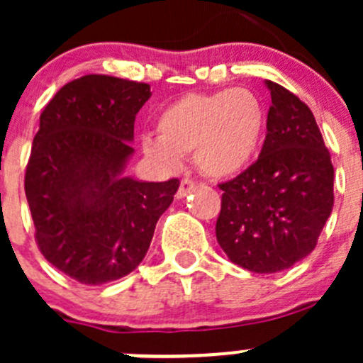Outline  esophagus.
Segmentation results:
<instances>
[{"instance_id": "1", "label": "esophagus", "mask_w": 363, "mask_h": 363, "mask_svg": "<svg viewBox=\"0 0 363 363\" xmlns=\"http://www.w3.org/2000/svg\"><path fill=\"white\" fill-rule=\"evenodd\" d=\"M193 189H195V181H191V179H182L181 181V186H179L177 189V199H184L188 193H191Z\"/></svg>"}]
</instances>
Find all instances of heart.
<instances>
[{"instance_id":"obj_1","label":"heart","mask_w":363,"mask_h":363,"mask_svg":"<svg viewBox=\"0 0 363 363\" xmlns=\"http://www.w3.org/2000/svg\"><path fill=\"white\" fill-rule=\"evenodd\" d=\"M267 113L250 89L189 93L158 113V137L145 135L142 149L161 168L172 170L193 152L202 174L214 179L242 172L258 152Z\"/></svg>"}]
</instances>
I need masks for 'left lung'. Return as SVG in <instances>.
<instances>
[{"label": "left lung", "instance_id": "1", "mask_svg": "<svg viewBox=\"0 0 363 363\" xmlns=\"http://www.w3.org/2000/svg\"><path fill=\"white\" fill-rule=\"evenodd\" d=\"M272 105L258 160L219 184L216 237L230 262L258 274L294 267L316 247L334 207V167L311 108L267 80Z\"/></svg>", "mask_w": 363, "mask_h": 363}]
</instances>
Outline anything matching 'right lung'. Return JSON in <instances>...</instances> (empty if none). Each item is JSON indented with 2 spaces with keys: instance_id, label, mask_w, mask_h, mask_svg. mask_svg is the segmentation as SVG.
<instances>
[{
  "instance_id": "obj_1",
  "label": "right lung",
  "mask_w": 363,
  "mask_h": 363,
  "mask_svg": "<svg viewBox=\"0 0 363 363\" xmlns=\"http://www.w3.org/2000/svg\"><path fill=\"white\" fill-rule=\"evenodd\" d=\"M145 82L84 75L61 87L40 116L24 191L38 250L82 284L111 283L144 259L179 179L124 177Z\"/></svg>"
}]
</instances>
